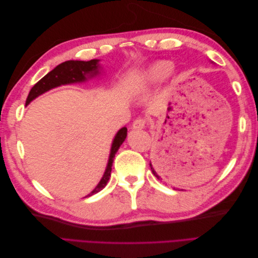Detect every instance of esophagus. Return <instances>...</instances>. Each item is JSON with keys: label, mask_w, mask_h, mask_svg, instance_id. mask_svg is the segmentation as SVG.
Here are the masks:
<instances>
[{"label": "esophagus", "mask_w": 258, "mask_h": 258, "mask_svg": "<svg viewBox=\"0 0 258 258\" xmlns=\"http://www.w3.org/2000/svg\"><path fill=\"white\" fill-rule=\"evenodd\" d=\"M147 123L146 118H142V117H140V118H137L134 123H132V128L134 129H143L145 128Z\"/></svg>", "instance_id": "esophagus-1"}]
</instances>
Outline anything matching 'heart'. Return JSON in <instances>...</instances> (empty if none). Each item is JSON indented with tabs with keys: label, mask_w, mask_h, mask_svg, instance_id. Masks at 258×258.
<instances>
[{
	"label": "heart",
	"mask_w": 258,
	"mask_h": 258,
	"mask_svg": "<svg viewBox=\"0 0 258 258\" xmlns=\"http://www.w3.org/2000/svg\"><path fill=\"white\" fill-rule=\"evenodd\" d=\"M173 63L168 60L156 61L151 67H148L137 83L139 89H145L148 86L158 84L165 81L172 72Z\"/></svg>",
	"instance_id": "1"
}]
</instances>
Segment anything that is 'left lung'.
<instances>
[{
    "mask_svg": "<svg viewBox=\"0 0 258 258\" xmlns=\"http://www.w3.org/2000/svg\"><path fill=\"white\" fill-rule=\"evenodd\" d=\"M150 166H151V170H152V172H153V173H154V175H155V176H156V177H157V178H159V179H161V177H160V176H159V175H158V174H157V172H156V171H155V169H154V168H153V166H152V165H151V163H150Z\"/></svg>",
    "mask_w": 258,
    "mask_h": 258,
    "instance_id": "obj_1",
    "label": "left lung"
}]
</instances>
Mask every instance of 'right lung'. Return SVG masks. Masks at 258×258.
Masks as SVG:
<instances>
[{"instance_id": "obj_1", "label": "right lung", "mask_w": 258, "mask_h": 258, "mask_svg": "<svg viewBox=\"0 0 258 258\" xmlns=\"http://www.w3.org/2000/svg\"><path fill=\"white\" fill-rule=\"evenodd\" d=\"M99 60L93 59L90 61H77V60H70L66 61L63 63L59 64L58 67L54 68L52 71H50L48 74H46L42 80L38 81L32 89L30 90L29 96L27 98L26 104H29L31 101L34 100L36 97H38L42 93L48 91L54 87H58L61 85L72 84V83H81L87 80V77H93L99 73ZM127 137V128H121L117 135L114 138V141L112 143L110 158L107 161V166L105 169V172L101 178V181L97 185V187L93 189L90 194H88L86 197H90L92 195L99 192L102 190L106 186L108 179L111 176V171L115 154L118 151L119 146L124 141V139Z\"/></svg>"}]
</instances>
